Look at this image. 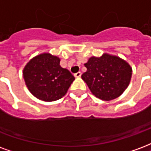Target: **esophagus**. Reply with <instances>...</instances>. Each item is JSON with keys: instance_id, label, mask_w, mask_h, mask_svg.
Masks as SVG:
<instances>
[{"instance_id": "1", "label": "esophagus", "mask_w": 151, "mask_h": 151, "mask_svg": "<svg viewBox=\"0 0 151 151\" xmlns=\"http://www.w3.org/2000/svg\"><path fill=\"white\" fill-rule=\"evenodd\" d=\"M81 76V72H78V73H74V77H75V78H80Z\"/></svg>"}]
</instances>
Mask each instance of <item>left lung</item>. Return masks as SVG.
<instances>
[{
	"label": "left lung",
	"mask_w": 151,
	"mask_h": 151,
	"mask_svg": "<svg viewBox=\"0 0 151 151\" xmlns=\"http://www.w3.org/2000/svg\"><path fill=\"white\" fill-rule=\"evenodd\" d=\"M85 65L87 70L81 78L99 99L113 100L129 86L132 69L127 61L116 56L105 53L101 58L92 57Z\"/></svg>",
	"instance_id": "8db88e82"
}]
</instances>
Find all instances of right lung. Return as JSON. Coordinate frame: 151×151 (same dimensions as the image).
Listing matches in <instances>:
<instances>
[{
	"instance_id": "right-lung-1",
	"label": "right lung",
	"mask_w": 151,
	"mask_h": 151,
	"mask_svg": "<svg viewBox=\"0 0 151 151\" xmlns=\"http://www.w3.org/2000/svg\"><path fill=\"white\" fill-rule=\"evenodd\" d=\"M23 77L31 93L45 101L62 98L75 79L69 70L61 68L58 57L49 53L32 59L24 67Z\"/></svg>"
}]
</instances>
